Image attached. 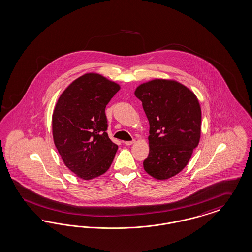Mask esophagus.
Instances as JSON below:
<instances>
[{"label": "esophagus", "instance_id": "obj_1", "mask_svg": "<svg viewBox=\"0 0 252 252\" xmlns=\"http://www.w3.org/2000/svg\"><path fill=\"white\" fill-rule=\"evenodd\" d=\"M134 142H135V140L133 139V140H130V141H125V144H126V146H130Z\"/></svg>", "mask_w": 252, "mask_h": 252}]
</instances>
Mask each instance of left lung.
<instances>
[{"mask_svg":"<svg viewBox=\"0 0 252 252\" xmlns=\"http://www.w3.org/2000/svg\"><path fill=\"white\" fill-rule=\"evenodd\" d=\"M135 95L141 100L150 124V152L143 167L153 178L167 180L187 165L199 143V101L188 87L168 79L143 83Z\"/></svg>","mask_w":252,"mask_h":252,"instance_id":"left-lung-1","label":"left lung"}]
</instances>
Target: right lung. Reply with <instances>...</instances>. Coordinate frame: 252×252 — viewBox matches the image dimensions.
Segmentation results:
<instances>
[{
  "label": "right lung",
  "mask_w": 252,
  "mask_h": 252,
  "mask_svg": "<svg viewBox=\"0 0 252 252\" xmlns=\"http://www.w3.org/2000/svg\"><path fill=\"white\" fill-rule=\"evenodd\" d=\"M120 86L89 72L74 80L59 97L52 115L54 143L65 165L83 180L104 174L118 146L107 134L106 105Z\"/></svg>",
  "instance_id": "obj_1"
}]
</instances>
